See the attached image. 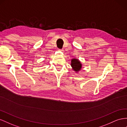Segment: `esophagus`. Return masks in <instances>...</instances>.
<instances>
[{
    "instance_id": "esophagus-1",
    "label": "esophagus",
    "mask_w": 127,
    "mask_h": 127,
    "mask_svg": "<svg viewBox=\"0 0 127 127\" xmlns=\"http://www.w3.org/2000/svg\"><path fill=\"white\" fill-rule=\"evenodd\" d=\"M58 50H59V51H61V52H64V50L63 49H59Z\"/></svg>"
}]
</instances>
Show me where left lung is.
Wrapping results in <instances>:
<instances>
[{
	"label": "left lung",
	"instance_id": "8db88e82",
	"mask_svg": "<svg viewBox=\"0 0 127 127\" xmlns=\"http://www.w3.org/2000/svg\"><path fill=\"white\" fill-rule=\"evenodd\" d=\"M71 66L73 67V70L75 71H78L82 68V64L77 59H73L71 61Z\"/></svg>",
	"mask_w": 127,
	"mask_h": 127
}]
</instances>
